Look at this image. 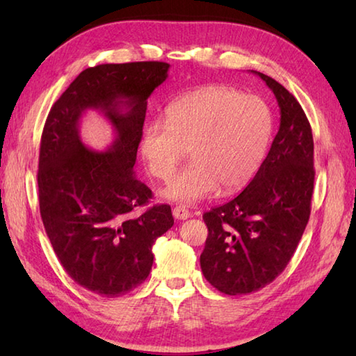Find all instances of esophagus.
I'll return each mask as SVG.
<instances>
[{"mask_svg":"<svg viewBox=\"0 0 356 356\" xmlns=\"http://www.w3.org/2000/svg\"><path fill=\"white\" fill-rule=\"evenodd\" d=\"M172 216L179 218V220H186V218L191 217V211L186 209L185 207H176L172 211Z\"/></svg>","mask_w":356,"mask_h":356,"instance_id":"esophagus-1","label":"esophagus"}]
</instances>
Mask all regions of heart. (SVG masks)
Here are the masks:
<instances>
[{
	"label": "heart",
	"instance_id": "b5f03b06",
	"mask_svg": "<svg viewBox=\"0 0 356 356\" xmlns=\"http://www.w3.org/2000/svg\"><path fill=\"white\" fill-rule=\"evenodd\" d=\"M272 115L259 96L226 86H207L180 96L165 120L145 127L140 154L148 171L168 180L190 149L191 163L162 190L165 199L195 203L232 193L254 177L266 154Z\"/></svg>",
	"mask_w": 356,
	"mask_h": 356
}]
</instances>
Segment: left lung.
<instances>
[{"instance_id": "left-lung-1", "label": "left lung", "mask_w": 356, "mask_h": 356, "mask_svg": "<svg viewBox=\"0 0 356 356\" xmlns=\"http://www.w3.org/2000/svg\"><path fill=\"white\" fill-rule=\"evenodd\" d=\"M280 107V127L269 153L236 199L203 214L208 238L203 275L226 295L261 289L292 259L311 216L314 138L298 101L260 72Z\"/></svg>"}]
</instances>
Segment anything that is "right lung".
I'll return each mask as SVG.
<instances>
[{"label": "right lung", "instance_id": "obj_1", "mask_svg": "<svg viewBox=\"0 0 356 356\" xmlns=\"http://www.w3.org/2000/svg\"><path fill=\"white\" fill-rule=\"evenodd\" d=\"M168 69L159 61L90 67L45 120L38 165L44 228L67 274L101 297H120L145 282L154 241L174 225L170 205L136 214L153 193L133 171L147 99ZM87 109H99L113 125L117 138L107 152L80 140Z\"/></svg>", "mask_w": 356, "mask_h": 356}]
</instances>
